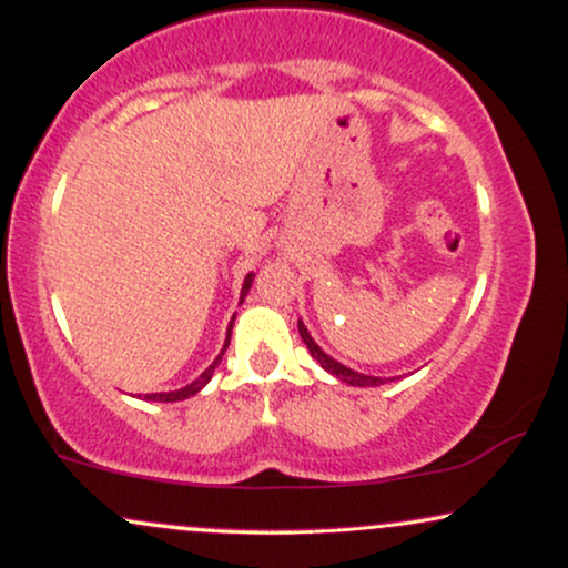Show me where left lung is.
Here are the masks:
<instances>
[{"mask_svg":"<svg viewBox=\"0 0 568 568\" xmlns=\"http://www.w3.org/2000/svg\"><path fill=\"white\" fill-rule=\"evenodd\" d=\"M298 334H302L304 344H306V349L312 352V357H315V361L321 363V366H323L325 371H328V374H334L336 379L347 382V384H352V387H379V384L387 382V379H382V376L357 374V371H352V368H347V366H342V363L334 361V357L325 355V352L315 344V338L310 336V331H306V325H304L302 321H298Z\"/></svg>","mask_w":568,"mask_h":568,"instance_id":"8db88e82","label":"left lung"}]
</instances>
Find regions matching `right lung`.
<instances>
[{
  "label": "right lung",
  "mask_w": 568,
  "mask_h": 568,
  "mask_svg": "<svg viewBox=\"0 0 568 568\" xmlns=\"http://www.w3.org/2000/svg\"><path fill=\"white\" fill-rule=\"evenodd\" d=\"M251 283H253V272H251V275L245 277V283H243V291H240V302H243V298L247 296V291H251ZM232 323H234V317H232ZM232 323H230V331H226V342H224V349H221V355H224L226 347H230ZM221 355L216 357V361L211 363V366H207L205 371H202V374L197 376V379H194L192 384H186V387H181V389H173V393H152V395H146V397H143V400H154V403H175V400H186V397L197 395L200 389L205 387L207 382H211L213 371H216V366H219V363H221Z\"/></svg>",
  "instance_id": "obj_1"
}]
</instances>
